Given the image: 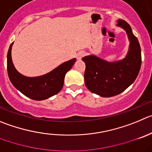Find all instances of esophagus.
I'll return each mask as SVG.
<instances>
[{
	"label": "esophagus",
	"instance_id": "esophagus-1",
	"mask_svg": "<svg viewBox=\"0 0 152 152\" xmlns=\"http://www.w3.org/2000/svg\"><path fill=\"white\" fill-rule=\"evenodd\" d=\"M85 55V52H79V53H77V55H76V58H77V60H80L82 58H83V56Z\"/></svg>",
	"mask_w": 152,
	"mask_h": 152
}]
</instances>
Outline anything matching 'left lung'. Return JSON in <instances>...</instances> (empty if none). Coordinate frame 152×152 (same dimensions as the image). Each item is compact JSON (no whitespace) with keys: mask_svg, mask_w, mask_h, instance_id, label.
I'll return each mask as SVG.
<instances>
[{"mask_svg":"<svg viewBox=\"0 0 152 152\" xmlns=\"http://www.w3.org/2000/svg\"><path fill=\"white\" fill-rule=\"evenodd\" d=\"M117 26L126 31L130 42L124 58L107 61L94 55L83 58L86 66L84 76L86 87L103 97L118 95L127 89L137 79L141 66V49L130 25L118 19Z\"/></svg>","mask_w":152,"mask_h":152,"instance_id":"obj_1","label":"left lung"}]
</instances>
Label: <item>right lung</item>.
Listing matches in <instances>:
<instances>
[{"instance_id": "right-lung-1", "label": "right lung", "mask_w": 152, "mask_h": 152, "mask_svg": "<svg viewBox=\"0 0 152 152\" xmlns=\"http://www.w3.org/2000/svg\"><path fill=\"white\" fill-rule=\"evenodd\" d=\"M13 42L10 46L7 53L8 76L12 86L24 95L34 100H46L60 92L63 88L65 75L71 69L76 59L64 62L42 76L28 77L19 73L14 66L11 55Z\"/></svg>"}]
</instances>
